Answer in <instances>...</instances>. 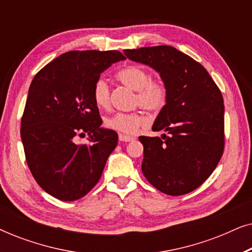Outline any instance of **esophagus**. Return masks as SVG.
<instances>
[{
    "label": "esophagus",
    "instance_id": "34e87169",
    "mask_svg": "<svg viewBox=\"0 0 252 252\" xmlns=\"http://www.w3.org/2000/svg\"><path fill=\"white\" fill-rule=\"evenodd\" d=\"M119 140L122 141V142H130V141H134L135 140V137L134 136H129V135H126V134H119Z\"/></svg>",
    "mask_w": 252,
    "mask_h": 252
}]
</instances>
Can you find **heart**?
I'll return each instance as SVG.
<instances>
[{
	"instance_id": "b5f03b06",
	"label": "heart",
	"mask_w": 252,
	"mask_h": 252,
	"mask_svg": "<svg viewBox=\"0 0 252 252\" xmlns=\"http://www.w3.org/2000/svg\"><path fill=\"white\" fill-rule=\"evenodd\" d=\"M116 77L127 87L136 92L135 105L148 112H158L167 102V86L161 79H151L146 68L129 65L117 72ZM93 98L96 105L106 109L110 105V87L104 79H98L93 87ZM147 124L142 113L118 112L106 119L109 128L125 134H135Z\"/></svg>"
}]
</instances>
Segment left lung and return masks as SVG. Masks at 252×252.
<instances>
[{
	"label": "left lung",
	"instance_id": "left-lung-1",
	"mask_svg": "<svg viewBox=\"0 0 252 252\" xmlns=\"http://www.w3.org/2000/svg\"><path fill=\"white\" fill-rule=\"evenodd\" d=\"M130 61L149 65L167 86V102L153 130L168 136H140L142 172L155 188L171 196L198 188L215 171L225 148L223 98L198 62L171 46L124 51Z\"/></svg>",
	"mask_w": 252,
	"mask_h": 252
}]
</instances>
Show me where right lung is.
<instances>
[{"instance_id": "1", "label": "right lung", "mask_w": 252, "mask_h": 252, "mask_svg": "<svg viewBox=\"0 0 252 252\" xmlns=\"http://www.w3.org/2000/svg\"><path fill=\"white\" fill-rule=\"evenodd\" d=\"M124 60L117 50L68 51L33 78L20 136L37 185L61 201H75L88 194L115 150L118 135L101 127L93 87L103 71ZM86 132L88 145L74 142Z\"/></svg>"}]
</instances>
